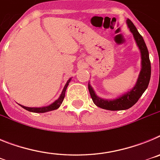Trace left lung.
Instances as JSON below:
<instances>
[{
    "mask_svg": "<svg viewBox=\"0 0 160 160\" xmlns=\"http://www.w3.org/2000/svg\"><path fill=\"white\" fill-rule=\"evenodd\" d=\"M127 24L130 29V31L132 32L137 46L140 50L141 59H142L141 70L139 72L135 87L129 91L114 99H104L97 96L90 83L88 84L89 92L94 104L100 108L109 110V111H123V110H127L133 107L138 102L144 91L147 90L149 84L150 78H151V73H152L151 62H150L149 53H148V49L147 48L145 42L131 20H127Z\"/></svg>",
    "mask_w": 160,
    "mask_h": 160,
    "instance_id": "1",
    "label": "left lung"
}]
</instances>
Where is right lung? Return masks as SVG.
<instances>
[{"mask_svg":"<svg viewBox=\"0 0 160 160\" xmlns=\"http://www.w3.org/2000/svg\"><path fill=\"white\" fill-rule=\"evenodd\" d=\"M70 80H71V78L69 79V80L67 81V82L66 83L64 88H63L62 91V94H61V95L59 96L58 98L56 101L53 102L52 104H50V105L46 106V107H28L22 105H20V106H21L22 107H23L24 109H25L26 111H30V112H34V113H45V112H48V111H53V110H57L58 108L60 107L61 104L62 103L63 99H64V98H65V94H66V88H67L68 85H69V83H70Z\"/></svg>","mask_w":160,"mask_h":160,"instance_id":"obj_1","label":"right lung"}]
</instances>
